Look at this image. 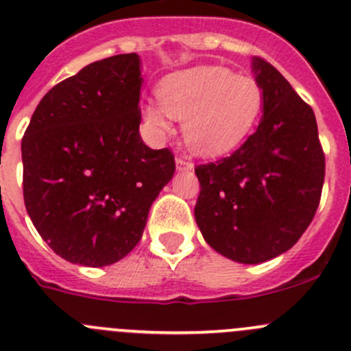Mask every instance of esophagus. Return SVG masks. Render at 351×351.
Returning a JSON list of instances; mask_svg holds the SVG:
<instances>
[{"label":"esophagus","mask_w":351,"mask_h":351,"mask_svg":"<svg viewBox=\"0 0 351 351\" xmlns=\"http://www.w3.org/2000/svg\"><path fill=\"white\" fill-rule=\"evenodd\" d=\"M193 168V165L190 161H186L185 158L176 159V171H190Z\"/></svg>","instance_id":"1"}]
</instances>
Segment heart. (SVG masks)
<instances>
[{"mask_svg":"<svg viewBox=\"0 0 351 351\" xmlns=\"http://www.w3.org/2000/svg\"><path fill=\"white\" fill-rule=\"evenodd\" d=\"M159 103H145L142 118L156 141L171 135V118L185 121L183 137L202 158L233 151L254 128L262 111L261 85L223 66L186 68L162 78Z\"/></svg>","mask_w":351,"mask_h":351,"instance_id":"1","label":"heart"}]
</instances>
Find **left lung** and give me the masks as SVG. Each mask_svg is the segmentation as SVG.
I'll return each mask as SVG.
<instances>
[{"label":"left lung","instance_id":"1","mask_svg":"<svg viewBox=\"0 0 351 351\" xmlns=\"http://www.w3.org/2000/svg\"><path fill=\"white\" fill-rule=\"evenodd\" d=\"M252 71L264 103L258 127L240 149L197 166L195 221L204 240L240 264L290 250L314 219L324 183L315 114L262 58Z\"/></svg>","mask_w":351,"mask_h":351}]
</instances>
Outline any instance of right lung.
Returning a JSON list of instances; mask_svg holds the SVG:
<instances>
[{
    "instance_id": "right-lung-1",
    "label": "right lung",
    "mask_w": 351,
    "mask_h": 351,
    "mask_svg": "<svg viewBox=\"0 0 351 351\" xmlns=\"http://www.w3.org/2000/svg\"><path fill=\"white\" fill-rule=\"evenodd\" d=\"M137 53L94 61L40 99L22 138L23 200L60 257L111 266L141 241L175 173L169 149L142 142Z\"/></svg>"
}]
</instances>
